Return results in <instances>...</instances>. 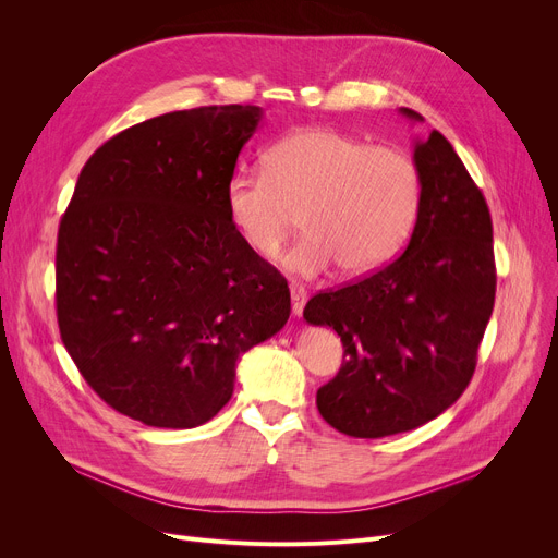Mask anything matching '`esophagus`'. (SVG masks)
<instances>
[{
  "label": "esophagus",
  "instance_id": "obj_1",
  "mask_svg": "<svg viewBox=\"0 0 558 558\" xmlns=\"http://www.w3.org/2000/svg\"><path fill=\"white\" fill-rule=\"evenodd\" d=\"M289 296H291V312H294V316H301L303 307L307 303V291L303 287L291 284L289 287Z\"/></svg>",
  "mask_w": 558,
  "mask_h": 558
}]
</instances>
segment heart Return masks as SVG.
Here are the masks:
<instances>
[{"label":"heart","instance_id":"heart-1","mask_svg":"<svg viewBox=\"0 0 558 558\" xmlns=\"http://www.w3.org/2000/svg\"><path fill=\"white\" fill-rule=\"evenodd\" d=\"M264 171L234 173L228 219L259 257H276L301 223L305 238L282 257L301 278L335 269L377 271L402 248L421 203L414 160L391 146H368L332 129H305L276 142Z\"/></svg>","mask_w":558,"mask_h":558}]
</instances>
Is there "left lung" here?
I'll list each match as a JSON object with an SVG mask.
<instances>
[{"mask_svg":"<svg viewBox=\"0 0 558 558\" xmlns=\"http://www.w3.org/2000/svg\"><path fill=\"white\" fill-rule=\"evenodd\" d=\"M398 112L425 122L412 108ZM414 165L421 203L404 253L316 294L303 312L310 326L341 337L343 364L316 391V407L355 438L416 429L452 407L471 383L495 303L493 223L480 187L434 129L414 140Z\"/></svg>","mask_w":558,"mask_h":558,"instance_id":"obj_1","label":"left lung"}]
</instances>
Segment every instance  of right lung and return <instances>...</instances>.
Listing matches in <instances>:
<instances>
[{"instance_id": "add662e5", "label": "right lung", "mask_w": 558, "mask_h": 558, "mask_svg": "<svg viewBox=\"0 0 558 558\" xmlns=\"http://www.w3.org/2000/svg\"><path fill=\"white\" fill-rule=\"evenodd\" d=\"M259 122L240 104L167 112L108 140L78 175L58 228V328L85 383L133 421L208 423L238 360L287 324V280L226 210Z\"/></svg>"}]
</instances>
